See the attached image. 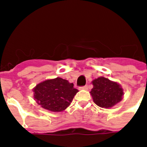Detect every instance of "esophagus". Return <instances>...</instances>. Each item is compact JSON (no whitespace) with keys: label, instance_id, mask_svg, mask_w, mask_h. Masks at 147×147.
I'll use <instances>...</instances> for the list:
<instances>
[{"label":"esophagus","instance_id":"1","mask_svg":"<svg viewBox=\"0 0 147 147\" xmlns=\"http://www.w3.org/2000/svg\"><path fill=\"white\" fill-rule=\"evenodd\" d=\"M80 90H88V86H82V87H80Z\"/></svg>","mask_w":147,"mask_h":147}]
</instances>
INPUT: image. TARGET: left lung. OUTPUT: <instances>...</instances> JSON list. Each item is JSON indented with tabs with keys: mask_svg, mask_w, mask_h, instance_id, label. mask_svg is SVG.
<instances>
[{
	"mask_svg": "<svg viewBox=\"0 0 147 147\" xmlns=\"http://www.w3.org/2000/svg\"><path fill=\"white\" fill-rule=\"evenodd\" d=\"M93 88L90 92L93 102L100 107L110 108L121 102L124 90L116 82L100 76L92 81Z\"/></svg>",
	"mask_w": 147,
	"mask_h": 147,
	"instance_id": "obj_1",
	"label": "left lung"
}]
</instances>
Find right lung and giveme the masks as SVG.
Returning a JSON list of instances; mask_svg holds the SVG:
<instances>
[{"label":"right lung","mask_w":147,"mask_h":147,"mask_svg":"<svg viewBox=\"0 0 147 147\" xmlns=\"http://www.w3.org/2000/svg\"><path fill=\"white\" fill-rule=\"evenodd\" d=\"M78 91L73 83L59 77L45 80L33 88L36 102L42 108L55 113L65 110Z\"/></svg>","instance_id":"1"}]
</instances>
